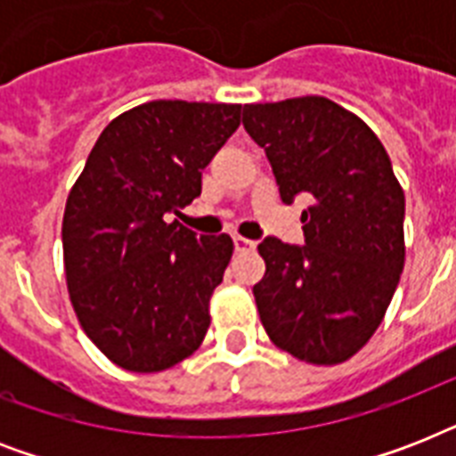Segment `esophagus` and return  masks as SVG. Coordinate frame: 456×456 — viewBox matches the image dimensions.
I'll use <instances>...</instances> for the list:
<instances>
[{"label":"esophagus","mask_w":456,"mask_h":456,"mask_svg":"<svg viewBox=\"0 0 456 456\" xmlns=\"http://www.w3.org/2000/svg\"><path fill=\"white\" fill-rule=\"evenodd\" d=\"M234 248L239 253H246V250L256 248V241H250V239H243V236H234Z\"/></svg>","instance_id":"obj_1"}]
</instances>
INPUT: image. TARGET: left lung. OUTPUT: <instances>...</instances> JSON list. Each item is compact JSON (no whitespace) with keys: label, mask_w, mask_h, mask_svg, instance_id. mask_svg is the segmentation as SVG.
Masks as SVG:
<instances>
[{"label":"left lung","mask_w":456,"mask_h":456,"mask_svg":"<svg viewBox=\"0 0 456 456\" xmlns=\"http://www.w3.org/2000/svg\"><path fill=\"white\" fill-rule=\"evenodd\" d=\"M243 127L267 153L279 193L312 196L305 246L265 239L253 286L279 350L331 367L367 346L404 267V191L371 127L326 96L243 106Z\"/></svg>","instance_id":"left-lung-1"}]
</instances>
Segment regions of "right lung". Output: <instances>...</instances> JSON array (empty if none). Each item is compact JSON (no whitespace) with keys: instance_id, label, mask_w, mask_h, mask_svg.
<instances>
[{"instance_id":"obj_1","label":"right lung","mask_w":456,"mask_h":456,"mask_svg":"<svg viewBox=\"0 0 456 456\" xmlns=\"http://www.w3.org/2000/svg\"><path fill=\"white\" fill-rule=\"evenodd\" d=\"M241 123L239 103L149 102L99 134L63 213V265L77 322L113 364L156 374L193 354L234 241L170 222Z\"/></svg>"}]
</instances>
